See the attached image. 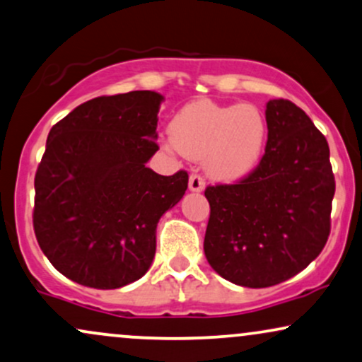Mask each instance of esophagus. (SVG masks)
Instances as JSON below:
<instances>
[{"mask_svg":"<svg viewBox=\"0 0 362 362\" xmlns=\"http://www.w3.org/2000/svg\"><path fill=\"white\" fill-rule=\"evenodd\" d=\"M189 189L191 191H203L204 189V180L199 174H191L189 176Z\"/></svg>","mask_w":362,"mask_h":362,"instance_id":"34e87169","label":"esophagus"}]
</instances>
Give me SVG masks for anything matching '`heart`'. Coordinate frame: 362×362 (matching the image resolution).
<instances>
[{"label": "heart", "instance_id": "1", "mask_svg": "<svg viewBox=\"0 0 362 362\" xmlns=\"http://www.w3.org/2000/svg\"><path fill=\"white\" fill-rule=\"evenodd\" d=\"M174 149L189 159H203L218 181L248 176L260 163L267 141V119L257 105H220L196 100L174 115L169 126Z\"/></svg>", "mask_w": 362, "mask_h": 362}]
</instances>
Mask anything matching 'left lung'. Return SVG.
<instances>
[{"mask_svg": "<svg viewBox=\"0 0 362 362\" xmlns=\"http://www.w3.org/2000/svg\"><path fill=\"white\" fill-rule=\"evenodd\" d=\"M265 154L248 176L204 189V255L223 279L250 288L292 279L331 233L336 180L329 144L300 107L267 102Z\"/></svg>", "mask_w": 362, "mask_h": 362, "instance_id": "obj_1", "label": "left lung"}]
</instances>
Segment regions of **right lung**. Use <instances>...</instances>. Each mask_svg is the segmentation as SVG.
<instances>
[{
	"label": "right lung",
	"instance_id": "add662e5",
	"mask_svg": "<svg viewBox=\"0 0 362 362\" xmlns=\"http://www.w3.org/2000/svg\"><path fill=\"white\" fill-rule=\"evenodd\" d=\"M163 95L134 90L78 105L50 129L35 174L33 230L66 279L119 288L149 270L156 226L188 188V173L146 163L159 146Z\"/></svg>",
	"mask_w": 362,
	"mask_h": 362
}]
</instances>
